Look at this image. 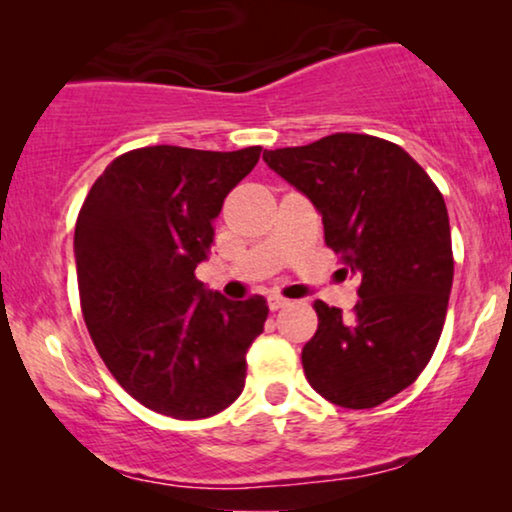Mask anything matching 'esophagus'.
<instances>
[{"mask_svg":"<svg viewBox=\"0 0 512 512\" xmlns=\"http://www.w3.org/2000/svg\"><path fill=\"white\" fill-rule=\"evenodd\" d=\"M268 305H270V310H282V307L289 305V300H286L284 296H279V293H270Z\"/></svg>","mask_w":512,"mask_h":512,"instance_id":"34e87169","label":"esophagus"}]
</instances>
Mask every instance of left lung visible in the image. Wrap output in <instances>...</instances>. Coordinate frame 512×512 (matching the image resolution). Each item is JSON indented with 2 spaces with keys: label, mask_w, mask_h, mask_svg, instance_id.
Instances as JSON below:
<instances>
[{
  "label": "left lung",
  "mask_w": 512,
  "mask_h": 512,
  "mask_svg": "<svg viewBox=\"0 0 512 512\" xmlns=\"http://www.w3.org/2000/svg\"><path fill=\"white\" fill-rule=\"evenodd\" d=\"M263 160L312 200L340 272L359 279L352 317L314 300L307 382L340 408H375L417 380L443 333L454 277L443 193L401 146L373 135L335 132Z\"/></svg>",
  "instance_id": "left-lung-1"
}]
</instances>
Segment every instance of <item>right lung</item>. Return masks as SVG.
I'll list each match as a JSON object with an SVG mask.
<instances>
[{"label": "right lung", "mask_w": 512, "mask_h": 512, "mask_svg": "<svg viewBox=\"0 0 512 512\" xmlns=\"http://www.w3.org/2000/svg\"><path fill=\"white\" fill-rule=\"evenodd\" d=\"M258 158L261 146H144L109 163L83 200L74 254L88 333L116 382L160 415L212 417L244 389L268 303L205 291L195 268Z\"/></svg>", "instance_id": "obj_1"}]
</instances>
